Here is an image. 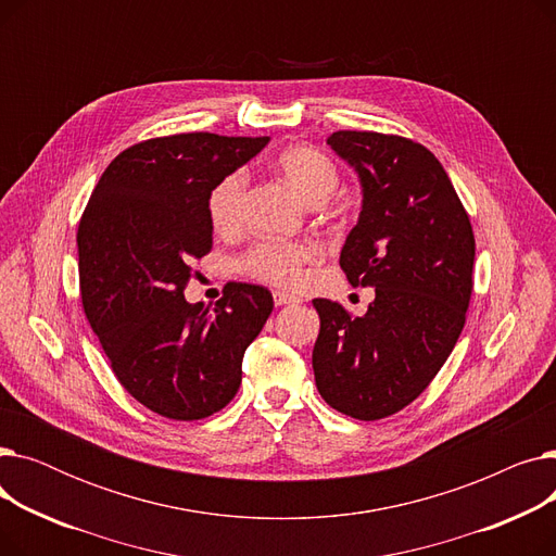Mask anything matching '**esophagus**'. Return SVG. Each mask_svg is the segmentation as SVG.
Here are the masks:
<instances>
[{
    "label": "esophagus",
    "mask_w": 556,
    "mask_h": 556,
    "mask_svg": "<svg viewBox=\"0 0 556 556\" xmlns=\"http://www.w3.org/2000/svg\"><path fill=\"white\" fill-rule=\"evenodd\" d=\"M273 300H275V304H277V306H290V304H298V302H300V298H295V295H288V293H283V290H275V293H273Z\"/></svg>",
    "instance_id": "34e87169"
}]
</instances>
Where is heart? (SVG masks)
Here are the masks:
<instances>
[{
	"instance_id": "1",
	"label": "heart",
	"mask_w": 556,
	"mask_h": 556,
	"mask_svg": "<svg viewBox=\"0 0 556 556\" xmlns=\"http://www.w3.org/2000/svg\"><path fill=\"white\" fill-rule=\"evenodd\" d=\"M279 170L308 204L317 207L333 195L340 185L338 164L315 146H293L281 153ZM248 173L233 168L212 187L207 195V216L218 233H231L241 225V200ZM323 256V248L313 241H258L239 258V270L256 281L293 288L302 281L304 266Z\"/></svg>"
}]
</instances>
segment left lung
Instances as JSON below:
<instances>
[{
	"label": "left lung",
	"mask_w": 556,
	"mask_h": 556,
	"mask_svg": "<svg viewBox=\"0 0 556 556\" xmlns=\"http://www.w3.org/2000/svg\"><path fill=\"white\" fill-rule=\"evenodd\" d=\"M327 143L363 185L340 268L352 286H374L376 300L363 317L313 300L315 386L338 413L376 421L410 405L451 356L473 293L476 237L426 146L374 130H338Z\"/></svg>",
	"instance_id": "1"
}]
</instances>
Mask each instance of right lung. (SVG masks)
Returning <instances> with one entry per match:
<instances>
[{"label":"right lung","instance_id":"1","mask_svg":"<svg viewBox=\"0 0 556 556\" xmlns=\"http://www.w3.org/2000/svg\"><path fill=\"white\" fill-rule=\"evenodd\" d=\"M268 137L180 132L116 155L78 223L80 300L116 381L149 410L210 417L241 386L243 354L273 313L268 288L229 281L189 304L191 261L212 252L207 195Z\"/></svg>","mask_w":556,"mask_h":556}]
</instances>
